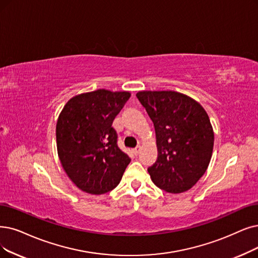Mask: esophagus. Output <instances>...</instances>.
Instances as JSON below:
<instances>
[{"label": "esophagus", "mask_w": 258, "mask_h": 258, "mask_svg": "<svg viewBox=\"0 0 258 258\" xmlns=\"http://www.w3.org/2000/svg\"><path fill=\"white\" fill-rule=\"evenodd\" d=\"M140 150H141V147H140V146H138L137 148H135V149H133V153H135V154H136V156H138V154L140 153Z\"/></svg>", "instance_id": "esophagus-1"}]
</instances>
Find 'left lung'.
<instances>
[{
    "mask_svg": "<svg viewBox=\"0 0 258 258\" xmlns=\"http://www.w3.org/2000/svg\"><path fill=\"white\" fill-rule=\"evenodd\" d=\"M137 97L156 130L158 159L148 168L152 182L170 194L188 190L212 158L214 131L207 111L176 91H140Z\"/></svg>",
    "mask_w": 258,
    "mask_h": 258,
    "instance_id": "8db88e82",
    "label": "left lung"
}]
</instances>
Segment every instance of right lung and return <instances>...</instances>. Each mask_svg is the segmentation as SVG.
Returning <instances> with one entry per match:
<instances>
[{"label": "right lung", "mask_w": 258, "mask_h": 258, "mask_svg": "<svg viewBox=\"0 0 258 258\" xmlns=\"http://www.w3.org/2000/svg\"><path fill=\"white\" fill-rule=\"evenodd\" d=\"M130 92L105 89L72 97L56 125L61 165L76 186L91 195L115 188L130 158L117 146L112 122L130 98Z\"/></svg>", "instance_id": "add662e5"}]
</instances>
